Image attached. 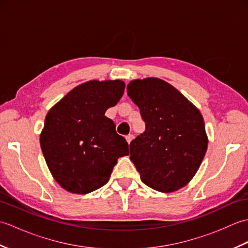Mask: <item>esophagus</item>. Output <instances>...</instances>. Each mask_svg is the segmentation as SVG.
Here are the masks:
<instances>
[{
	"label": "esophagus",
	"mask_w": 248,
	"mask_h": 248,
	"mask_svg": "<svg viewBox=\"0 0 248 248\" xmlns=\"http://www.w3.org/2000/svg\"><path fill=\"white\" fill-rule=\"evenodd\" d=\"M133 138H134V136H133L132 134H129V135L125 136V140H127V141H128V143L130 144V143H131V140H133Z\"/></svg>",
	"instance_id": "esophagus-1"
}]
</instances>
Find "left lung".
Instances as JSON below:
<instances>
[{"label": "left lung", "instance_id": "8db88e82", "mask_svg": "<svg viewBox=\"0 0 248 248\" xmlns=\"http://www.w3.org/2000/svg\"><path fill=\"white\" fill-rule=\"evenodd\" d=\"M127 92L146 124L145 132L130 144V159L141 181L162 193L186 186L208 148L199 109L157 78L131 81Z\"/></svg>", "mask_w": 248, "mask_h": 248}]
</instances>
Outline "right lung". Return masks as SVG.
<instances>
[{"instance_id": "obj_1", "label": "right lung", "mask_w": 248, "mask_h": 248, "mask_svg": "<svg viewBox=\"0 0 248 248\" xmlns=\"http://www.w3.org/2000/svg\"><path fill=\"white\" fill-rule=\"evenodd\" d=\"M124 83L88 81L75 87L46 116L40 146L52 176L66 191L87 194L108 181L129 145L105 116L123 97Z\"/></svg>"}]
</instances>
